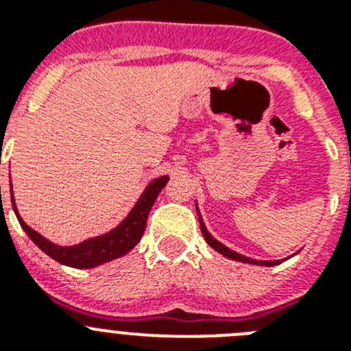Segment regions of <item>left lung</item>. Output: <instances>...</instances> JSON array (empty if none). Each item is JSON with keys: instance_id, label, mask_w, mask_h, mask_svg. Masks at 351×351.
I'll return each instance as SVG.
<instances>
[{"instance_id": "left-lung-1", "label": "left lung", "mask_w": 351, "mask_h": 351, "mask_svg": "<svg viewBox=\"0 0 351 351\" xmlns=\"http://www.w3.org/2000/svg\"><path fill=\"white\" fill-rule=\"evenodd\" d=\"M197 214H198V221H200V230H202L206 243L209 244L213 250H216L218 253H221L223 256H226V258L237 260V262H244V263H251V265H263V267H272V265H278V263H281V260H255V258H250V256H244V255H241V253H237V251L230 250V247H226L225 244H221L218 239H214L213 235L209 234L206 223H204L202 216H200V210H198V207H197ZM285 260H288V258H285Z\"/></svg>"}]
</instances>
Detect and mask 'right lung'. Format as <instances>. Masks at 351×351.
<instances>
[{"label":"right lung","mask_w":351,"mask_h":351,"mask_svg":"<svg viewBox=\"0 0 351 351\" xmlns=\"http://www.w3.org/2000/svg\"><path fill=\"white\" fill-rule=\"evenodd\" d=\"M167 181H169V176H161V178H156L149 182V184L145 186V190L142 191L141 197H138L137 202H135V206H133V209L128 213V216H126L116 228H112V230L107 232V234L86 239V241H82V243L79 244H73V246H60V244L51 243L49 239L40 235L38 232L33 230L31 226H27L26 223H24V219L21 218V214L17 213V206H15L14 191H12L10 181L12 207H14L15 216H17L19 223H21V226H23L24 232L27 234V237H29L45 255L54 258L56 262L68 265V267L93 269L101 265V263H107L110 262V260H116L119 258V256L126 255L128 251H132L133 247L137 246L138 241L142 239V234H144L145 230L149 210H151L154 200H156V197L160 195L161 188H165Z\"/></svg>","instance_id":"right-lung-1"}]
</instances>
